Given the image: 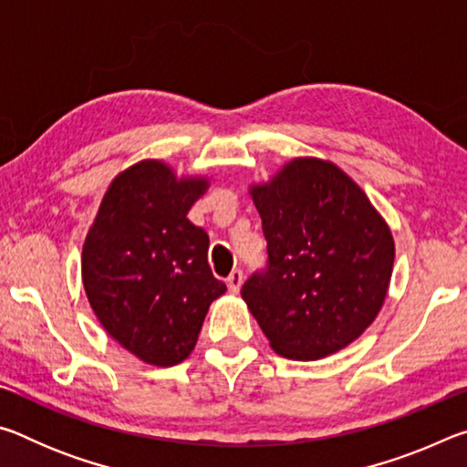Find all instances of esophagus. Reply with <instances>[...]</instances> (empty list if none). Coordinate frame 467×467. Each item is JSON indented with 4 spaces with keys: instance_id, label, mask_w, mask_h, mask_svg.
<instances>
[{
    "instance_id": "esophagus-1",
    "label": "esophagus",
    "mask_w": 467,
    "mask_h": 467,
    "mask_svg": "<svg viewBox=\"0 0 467 467\" xmlns=\"http://www.w3.org/2000/svg\"><path fill=\"white\" fill-rule=\"evenodd\" d=\"M243 280H244L243 272H241V270H233L231 275H228V278H226L228 290H231V292H239L241 286H243Z\"/></svg>"
}]
</instances>
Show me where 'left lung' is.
Masks as SVG:
<instances>
[{"instance_id": "obj_1", "label": "left lung", "mask_w": 467, "mask_h": 467, "mask_svg": "<svg viewBox=\"0 0 467 467\" xmlns=\"http://www.w3.org/2000/svg\"><path fill=\"white\" fill-rule=\"evenodd\" d=\"M265 265L241 295L280 357L317 360L342 350L381 309L393 267L383 218L336 164L298 158L253 187Z\"/></svg>"}]
</instances>
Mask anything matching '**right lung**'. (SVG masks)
I'll return each mask as SVG.
<instances>
[{
	"label": "right lung",
	"mask_w": 467,
	"mask_h": 467,
	"mask_svg": "<svg viewBox=\"0 0 467 467\" xmlns=\"http://www.w3.org/2000/svg\"><path fill=\"white\" fill-rule=\"evenodd\" d=\"M205 181L158 161L121 172L82 251V280L102 327L148 365L192 354L212 300L226 292L208 264L210 236L187 212Z\"/></svg>",
	"instance_id": "right-lung-1"
}]
</instances>
